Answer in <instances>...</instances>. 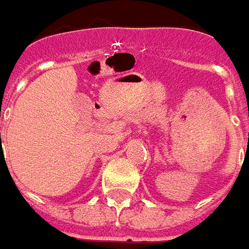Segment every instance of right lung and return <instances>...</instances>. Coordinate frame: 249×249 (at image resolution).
<instances>
[{
  "label": "right lung",
  "instance_id": "add662e5",
  "mask_svg": "<svg viewBox=\"0 0 249 249\" xmlns=\"http://www.w3.org/2000/svg\"><path fill=\"white\" fill-rule=\"evenodd\" d=\"M0 135H1V133H0Z\"/></svg>",
  "mask_w": 249,
  "mask_h": 249
}]
</instances>
